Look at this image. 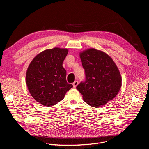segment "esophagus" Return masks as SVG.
I'll return each mask as SVG.
<instances>
[{"label":"esophagus","instance_id":"1","mask_svg":"<svg viewBox=\"0 0 149 149\" xmlns=\"http://www.w3.org/2000/svg\"><path fill=\"white\" fill-rule=\"evenodd\" d=\"M72 84H73L74 88H75L77 87V86L78 84H79V81H75Z\"/></svg>","mask_w":149,"mask_h":149}]
</instances>
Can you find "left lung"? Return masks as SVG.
I'll return each mask as SVG.
<instances>
[{"label":"left lung","instance_id":"1","mask_svg":"<svg viewBox=\"0 0 149 149\" xmlns=\"http://www.w3.org/2000/svg\"><path fill=\"white\" fill-rule=\"evenodd\" d=\"M80 57L86 79L76 88L89 106H103L116 96L121 87L118 68L106 53L94 48L80 52Z\"/></svg>","mask_w":149,"mask_h":149}]
</instances>
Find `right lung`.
<instances>
[{
    "instance_id": "right-lung-1",
    "label": "right lung",
    "mask_w": 149,
    "mask_h": 149,
    "mask_svg": "<svg viewBox=\"0 0 149 149\" xmlns=\"http://www.w3.org/2000/svg\"><path fill=\"white\" fill-rule=\"evenodd\" d=\"M68 52L66 48L45 50L37 55L28 68L26 83L29 92L45 106L57 104L73 87L67 83L66 71L62 66Z\"/></svg>"
}]
</instances>
